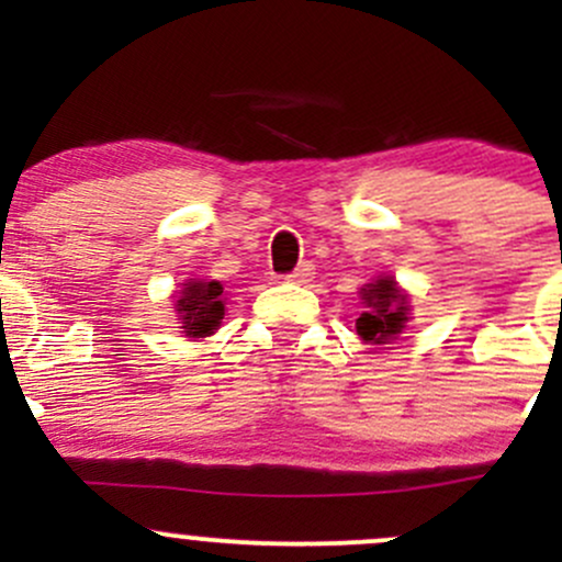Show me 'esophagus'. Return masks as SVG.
<instances>
[{
	"instance_id": "34e87169",
	"label": "esophagus",
	"mask_w": 562,
	"mask_h": 562,
	"mask_svg": "<svg viewBox=\"0 0 562 562\" xmlns=\"http://www.w3.org/2000/svg\"><path fill=\"white\" fill-rule=\"evenodd\" d=\"M314 280V267L312 263H301L293 274H288V282H295V285H306V282Z\"/></svg>"
}]
</instances>
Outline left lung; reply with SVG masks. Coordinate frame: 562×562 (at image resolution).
I'll return each mask as SVG.
<instances>
[{"mask_svg": "<svg viewBox=\"0 0 562 562\" xmlns=\"http://www.w3.org/2000/svg\"><path fill=\"white\" fill-rule=\"evenodd\" d=\"M359 299H362V312L357 317L359 340L370 346H383L406 330V322L412 319L409 293L398 285L396 277H375L359 290Z\"/></svg>", "mask_w": 562, "mask_h": 562, "instance_id": "8db88e82", "label": "left lung"}]
</instances>
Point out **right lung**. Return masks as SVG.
<instances>
[{"mask_svg": "<svg viewBox=\"0 0 562 562\" xmlns=\"http://www.w3.org/2000/svg\"><path fill=\"white\" fill-rule=\"evenodd\" d=\"M173 312L182 325L184 338H209L222 327L224 312H227V293L218 280H192L182 282V290L173 293Z\"/></svg>", "mask_w": 562, "mask_h": 562, "instance_id": "right-lung-1", "label": "right lung"}]
</instances>
